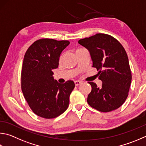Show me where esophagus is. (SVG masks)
<instances>
[{
    "label": "esophagus",
    "mask_w": 146,
    "mask_h": 146,
    "mask_svg": "<svg viewBox=\"0 0 146 146\" xmlns=\"http://www.w3.org/2000/svg\"><path fill=\"white\" fill-rule=\"evenodd\" d=\"M82 84L81 81H75V84L76 86H78L79 85H80Z\"/></svg>",
    "instance_id": "34e87169"
}]
</instances>
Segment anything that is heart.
Returning <instances> with one entry per match:
<instances>
[{
  "label": "heart",
  "mask_w": 146,
  "mask_h": 146,
  "mask_svg": "<svg viewBox=\"0 0 146 146\" xmlns=\"http://www.w3.org/2000/svg\"><path fill=\"white\" fill-rule=\"evenodd\" d=\"M79 50V49H77V50Z\"/></svg>",
  "instance_id": "b5f03b06"
}]
</instances>
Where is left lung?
I'll return each instance as SVG.
<instances>
[{
	"instance_id": "1",
	"label": "left lung",
	"mask_w": 146,
	"mask_h": 146,
	"mask_svg": "<svg viewBox=\"0 0 146 146\" xmlns=\"http://www.w3.org/2000/svg\"><path fill=\"white\" fill-rule=\"evenodd\" d=\"M78 43L89 50L92 67L98 71L99 79L103 82L100 87L93 82H88L92 90L87 96V103L103 112L117 109L128 97L131 81L124 47L113 37L102 33L81 39Z\"/></svg>"
}]
</instances>
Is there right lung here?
Instances as JSON below:
<instances>
[{
  "instance_id": "add662e5",
  "label": "right lung",
  "mask_w": 146,
  "mask_h": 146,
  "mask_svg": "<svg viewBox=\"0 0 146 146\" xmlns=\"http://www.w3.org/2000/svg\"><path fill=\"white\" fill-rule=\"evenodd\" d=\"M70 42L44 38L29 47L23 58L22 90L33 112L45 119L64 113L75 85L72 80L59 84L53 77L52 70L59 66L60 54Z\"/></svg>"
}]
</instances>
